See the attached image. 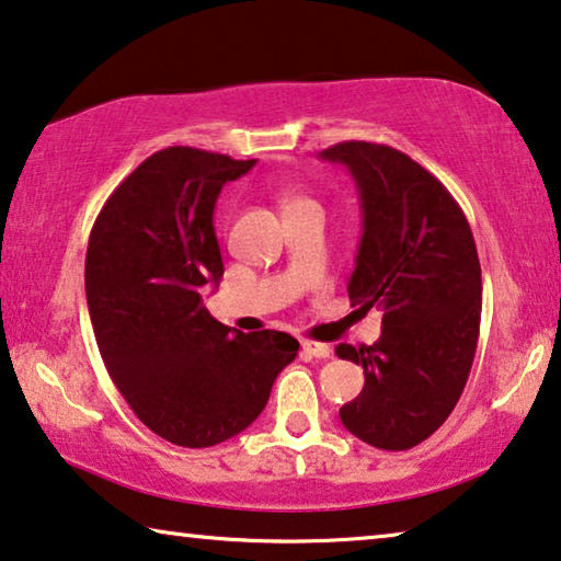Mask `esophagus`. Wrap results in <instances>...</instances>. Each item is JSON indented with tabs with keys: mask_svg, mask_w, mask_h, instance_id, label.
I'll list each match as a JSON object with an SVG mask.
<instances>
[{
	"mask_svg": "<svg viewBox=\"0 0 561 561\" xmlns=\"http://www.w3.org/2000/svg\"><path fill=\"white\" fill-rule=\"evenodd\" d=\"M302 353L309 355V357H320V360H324V357L332 355V350H330V345H324V342L305 340L302 342Z\"/></svg>",
	"mask_w": 561,
	"mask_h": 561,
	"instance_id": "1",
	"label": "esophagus"
}]
</instances>
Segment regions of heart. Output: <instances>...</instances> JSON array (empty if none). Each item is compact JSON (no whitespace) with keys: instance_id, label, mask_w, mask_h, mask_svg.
Instances as JSON below:
<instances>
[{"instance_id":"heart-1","label":"heart","mask_w":561,"mask_h":561,"mask_svg":"<svg viewBox=\"0 0 561 561\" xmlns=\"http://www.w3.org/2000/svg\"><path fill=\"white\" fill-rule=\"evenodd\" d=\"M302 201H307V198H299V196H291V198H287V206H291V204H302Z\"/></svg>"}]
</instances>
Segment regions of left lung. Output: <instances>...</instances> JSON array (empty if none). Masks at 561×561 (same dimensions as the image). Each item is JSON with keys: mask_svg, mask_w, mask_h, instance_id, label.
I'll return each instance as SVG.
<instances>
[{"mask_svg": "<svg viewBox=\"0 0 561 561\" xmlns=\"http://www.w3.org/2000/svg\"><path fill=\"white\" fill-rule=\"evenodd\" d=\"M355 179L363 239L347 295L382 309L375 345H337L363 365L360 396L340 408L345 428L382 450H408L454 411L481 324V264L461 206L411 156L345 140L320 153Z\"/></svg>", "mask_w": 561, "mask_h": 561, "instance_id": "obj_1", "label": "left lung"}]
</instances>
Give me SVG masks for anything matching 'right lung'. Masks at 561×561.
<instances>
[{
	"label": "right lung",
	"mask_w": 561,
	"mask_h": 561,
	"mask_svg": "<svg viewBox=\"0 0 561 561\" xmlns=\"http://www.w3.org/2000/svg\"><path fill=\"white\" fill-rule=\"evenodd\" d=\"M252 161L171 146L146 158L105 201L90 231V322L115 388L156 436L208 448L264 411L297 357L287 332L216 322L198 289L224 274L214 206Z\"/></svg>",
	"instance_id": "right-lung-1"
}]
</instances>
